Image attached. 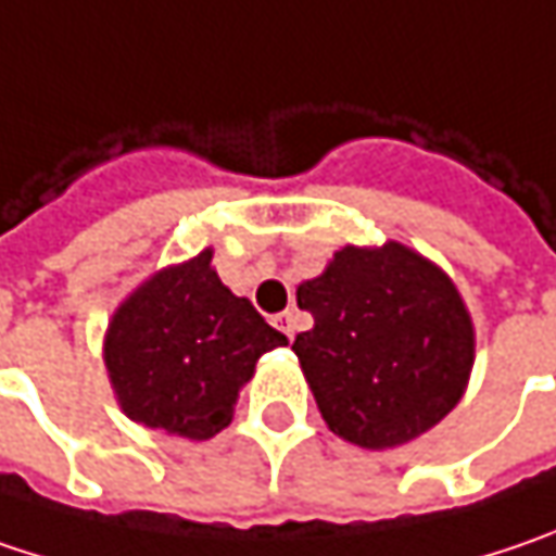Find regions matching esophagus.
I'll use <instances>...</instances> for the list:
<instances>
[{
	"label": "esophagus",
	"mask_w": 556,
	"mask_h": 556,
	"mask_svg": "<svg viewBox=\"0 0 556 556\" xmlns=\"http://www.w3.org/2000/svg\"><path fill=\"white\" fill-rule=\"evenodd\" d=\"M277 327L289 337V340H295V330H299V314L295 311H282L277 314Z\"/></svg>",
	"instance_id": "esophagus-1"
}]
</instances>
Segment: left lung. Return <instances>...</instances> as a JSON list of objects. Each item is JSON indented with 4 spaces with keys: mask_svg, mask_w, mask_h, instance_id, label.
I'll return each mask as SVG.
<instances>
[{
    "mask_svg": "<svg viewBox=\"0 0 556 556\" xmlns=\"http://www.w3.org/2000/svg\"><path fill=\"white\" fill-rule=\"evenodd\" d=\"M299 355L327 428L365 450L421 438L463 400L475 324L456 282L403 242L343 245L295 289Z\"/></svg>",
    "mask_w": 556,
    "mask_h": 556,
    "instance_id": "left-lung-1",
    "label": "left lung"
}]
</instances>
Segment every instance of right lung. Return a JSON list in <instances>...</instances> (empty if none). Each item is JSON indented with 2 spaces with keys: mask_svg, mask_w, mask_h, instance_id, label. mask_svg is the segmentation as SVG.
I'll list each match as a JSON object with an SVG mask.
<instances>
[{
  "mask_svg": "<svg viewBox=\"0 0 556 556\" xmlns=\"http://www.w3.org/2000/svg\"><path fill=\"white\" fill-rule=\"evenodd\" d=\"M289 340L213 270V248L160 267L110 317L103 365L118 408L185 441L219 434L264 352Z\"/></svg>",
  "mask_w": 556,
  "mask_h": 556,
  "instance_id": "right-lung-1",
  "label": "right lung"
}]
</instances>
